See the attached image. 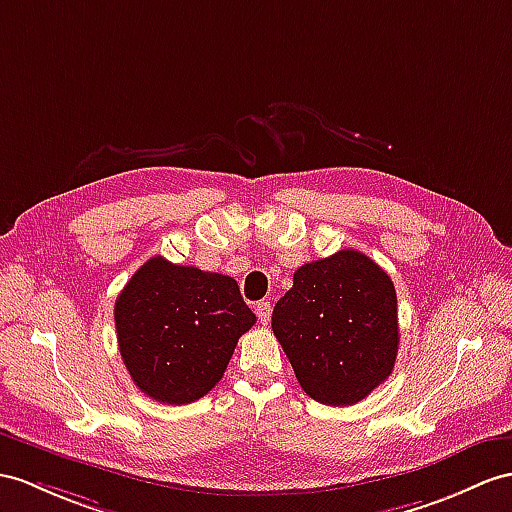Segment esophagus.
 <instances>
[{"label": "esophagus", "mask_w": 512, "mask_h": 512, "mask_svg": "<svg viewBox=\"0 0 512 512\" xmlns=\"http://www.w3.org/2000/svg\"><path fill=\"white\" fill-rule=\"evenodd\" d=\"M256 315H258L260 323H263V326H267V321L271 317V302H267V299H263V302H258L256 304Z\"/></svg>", "instance_id": "34e87169"}]
</instances>
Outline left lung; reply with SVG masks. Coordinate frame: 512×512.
Returning a JSON list of instances; mask_svg holds the SVG:
<instances>
[{"label":"left lung","mask_w":512,"mask_h":512,"mask_svg":"<svg viewBox=\"0 0 512 512\" xmlns=\"http://www.w3.org/2000/svg\"><path fill=\"white\" fill-rule=\"evenodd\" d=\"M271 328L306 395L352 406L393 371L400 345L395 286L369 256L341 249L293 273Z\"/></svg>","instance_id":"obj_1"}]
</instances>
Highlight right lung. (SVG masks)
Masks as SVG:
<instances>
[{"label":"right lung","instance_id":"add662e5","mask_svg":"<svg viewBox=\"0 0 512 512\" xmlns=\"http://www.w3.org/2000/svg\"><path fill=\"white\" fill-rule=\"evenodd\" d=\"M256 323L230 276L149 258L115 302L123 365L162 404H191L223 378L239 336Z\"/></svg>","mask_w":512,"mask_h":512}]
</instances>
